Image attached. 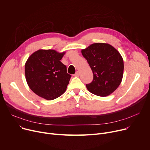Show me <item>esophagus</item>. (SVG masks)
Segmentation results:
<instances>
[{"label":"esophagus","instance_id":"34e87169","mask_svg":"<svg viewBox=\"0 0 150 150\" xmlns=\"http://www.w3.org/2000/svg\"><path fill=\"white\" fill-rule=\"evenodd\" d=\"M79 72L78 71H77V72L74 74V76H79Z\"/></svg>","mask_w":150,"mask_h":150}]
</instances>
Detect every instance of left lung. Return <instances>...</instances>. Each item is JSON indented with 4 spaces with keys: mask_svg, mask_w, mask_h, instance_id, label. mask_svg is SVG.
I'll list each match as a JSON object with an SVG mask.
<instances>
[{
    "mask_svg": "<svg viewBox=\"0 0 150 150\" xmlns=\"http://www.w3.org/2000/svg\"><path fill=\"white\" fill-rule=\"evenodd\" d=\"M93 74V81L86 84L92 93L107 96L120 85L124 72L122 56L112 45L96 43L81 51Z\"/></svg>",
    "mask_w": 150,
    "mask_h": 150,
    "instance_id": "left-lung-1",
    "label": "left lung"
}]
</instances>
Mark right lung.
<instances>
[{
  "instance_id": "obj_1",
  "label": "right lung",
  "mask_w": 150,
  "mask_h": 150,
  "mask_svg": "<svg viewBox=\"0 0 150 150\" xmlns=\"http://www.w3.org/2000/svg\"><path fill=\"white\" fill-rule=\"evenodd\" d=\"M64 54L53 49H40L28 58L25 66L26 79L38 96L53 100L65 92L71 75L60 62Z\"/></svg>"
}]
</instances>
